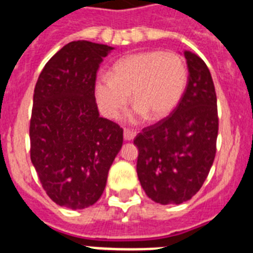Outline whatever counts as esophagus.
Returning a JSON list of instances; mask_svg holds the SVG:
<instances>
[{
    "mask_svg": "<svg viewBox=\"0 0 253 253\" xmlns=\"http://www.w3.org/2000/svg\"><path fill=\"white\" fill-rule=\"evenodd\" d=\"M123 135H124V140H126V142H130V140H133L134 138H135V135H137V134H135V131L130 130V129H125Z\"/></svg>",
    "mask_w": 253,
    "mask_h": 253,
    "instance_id": "obj_1",
    "label": "esophagus"
}]
</instances>
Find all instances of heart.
<instances>
[{
	"instance_id": "1",
	"label": "heart",
	"mask_w": 253,
	"mask_h": 253,
	"mask_svg": "<svg viewBox=\"0 0 253 253\" xmlns=\"http://www.w3.org/2000/svg\"><path fill=\"white\" fill-rule=\"evenodd\" d=\"M187 84L184 58L172 51L151 50L129 54L116 60L110 76L101 75L95 81V99L100 111L116 119L129 101L134 105L130 122H140L149 115L161 119L180 102Z\"/></svg>"
}]
</instances>
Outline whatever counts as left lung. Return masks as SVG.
Here are the masks:
<instances>
[{"instance_id":"8db88e82","label":"left lung","mask_w":253,"mask_h":253,"mask_svg":"<svg viewBox=\"0 0 253 253\" xmlns=\"http://www.w3.org/2000/svg\"><path fill=\"white\" fill-rule=\"evenodd\" d=\"M189 78L180 102L166 119L134 139L143 190L162 205L181 204L204 184L215 157L218 110L213 78L204 60L184 51Z\"/></svg>"}]
</instances>
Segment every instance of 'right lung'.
<instances>
[{"label":"right lung","mask_w":253,"mask_h":253,"mask_svg":"<svg viewBox=\"0 0 253 253\" xmlns=\"http://www.w3.org/2000/svg\"><path fill=\"white\" fill-rule=\"evenodd\" d=\"M111 50L87 40L71 42L48 60L35 84L31 162L49 198L68 209L99 200L123 146V129L100 116L93 88Z\"/></svg>","instance_id":"right-lung-1"}]
</instances>
